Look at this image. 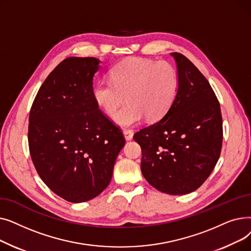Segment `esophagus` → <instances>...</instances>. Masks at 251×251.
<instances>
[{
    "label": "esophagus",
    "mask_w": 251,
    "mask_h": 251,
    "mask_svg": "<svg viewBox=\"0 0 251 251\" xmlns=\"http://www.w3.org/2000/svg\"><path fill=\"white\" fill-rule=\"evenodd\" d=\"M123 134L126 140H131L133 138V131L132 130H124Z\"/></svg>",
    "instance_id": "1"
}]
</instances>
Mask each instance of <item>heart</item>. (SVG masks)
<instances>
[{"mask_svg":"<svg viewBox=\"0 0 251 251\" xmlns=\"http://www.w3.org/2000/svg\"><path fill=\"white\" fill-rule=\"evenodd\" d=\"M111 81H100L92 90L98 107L127 128L140 122L159 120L172 107L179 88V75L173 64L143 58H129L110 71Z\"/></svg>","mask_w":251,"mask_h":251,"instance_id":"1","label":"heart"}]
</instances>
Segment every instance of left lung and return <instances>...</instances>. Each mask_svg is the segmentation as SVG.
<instances>
[{
  "label": "left lung",
  "mask_w": 251,
  "mask_h": 251,
  "mask_svg": "<svg viewBox=\"0 0 251 251\" xmlns=\"http://www.w3.org/2000/svg\"><path fill=\"white\" fill-rule=\"evenodd\" d=\"M179 88L172 107L157 122L133 136L141 148V172L152 187L180 195L201 186L219 160L223 120L207 79L179 52Z\"/></svg>",
  "instance_id": "obj_1"
}]
</instances>
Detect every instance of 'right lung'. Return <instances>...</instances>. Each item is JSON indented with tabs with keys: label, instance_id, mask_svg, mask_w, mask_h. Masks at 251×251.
I'll return each mask as SVG.
<instances>
[{
	"label": "right lung",
	"instance_id": "obj_1",
	"mask_svg": "<svg viewBox=\"0 0 251 251\" xmlns=\"http://www.w3.org/2000/svg\"><path fill=\"white\" fill-rule=\"evenodd\" d=\"M100 60L62 61L38 89L29 113L31 160L46 185L65 201H90L108 187L125 138L99 109L92 81Z\"/></svg>",
	"mask_w": 251,
	"mask_h": 251
}]
</instances>
